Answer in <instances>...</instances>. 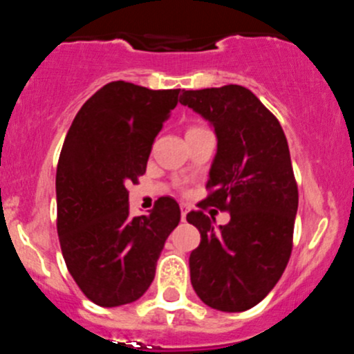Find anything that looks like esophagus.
I'll use <instances>...</instances> for the list:
<instances>
[{
	"label": "esophagus",
	"mask_w": 354,
	"mask_h": 354,
	"mask_svg": "<svg viewBox=\"0 0 354 354\" xmlns=\"http://www.w3.org/2000/svg\"><path fill=\"white\" fill-rule=\"evenodd\" d=\"M186 214H187V207L186 205H180V218H183V221H186Z\"/></svg>",
	"instance_id": "34e87169"
}]
</instances>
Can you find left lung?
I'll return each mask as SVG.
<instances>
[{
	"mask_svg": "<svg viewBox=\"0 0 354 354\" xmlns=\"http://www.w3.org/2000/svg\"><path fill=\"white\" fill-rule=\"evenodd\" d=\"M179 102L214 127L218 150L207 198L198 204L230 212L214 227L204 211L186 220L200 232L189 255L198 298L221 312L248 310L277 286L292 252L298 186L280 122L248 88L183 90Z\"/></svg>",
	"mask_w": 354,
	"mask_h": 354,
	"instance_id": "obj_1",
	"label": "left lung"
}]
</instances>
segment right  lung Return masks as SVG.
<instances>
[{
  "instance_id": "right-lung-1",
  "label": "right lung",
  "mask_w": 354,
  "mask_h": 354,
  "mask_svg": "<svg viewBox=\"0 0 354 354\" xmlns=\"http://www.w3.org/2000/svg\"><path fill=\"white\" fill-rule=\"evenodd\" d=\"M179 92L108 83L81 106L65 136L56 168V228L68 273L99 306L142 298L180 221L170 196H161L149 214L131 216L127 193L145 174Z\"/></svg>"
}]
</instances>
